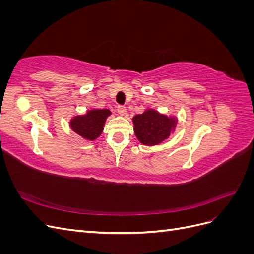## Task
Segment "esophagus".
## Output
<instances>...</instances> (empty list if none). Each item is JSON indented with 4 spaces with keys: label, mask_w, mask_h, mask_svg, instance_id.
<instances>
[{
    "label": "esophagus",
    "mask_w": 254,
    "mask_h": 254,
    "mask_svg": "<svg viewBox=\"0 0 254 254\" xmlns=\"http://www.w3.org/2000/svg\"><path fill=\"white\" fill-rule=\"evenodd\" d=\"M118 113L120 115H126L127 109L125 108V107H123V106H118Z\"/></svg>",
    "instance_id": "esophagus-1"
}]
</instances>
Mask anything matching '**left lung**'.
<instances>
[{
    "label": "left lung",
    "instance_id": "obj_1",
    "mask_svg": "<svg viewBox=\"0 0 254 254\" xmlns=\"http://www.w3.org/2000/svg\"><path fill=\"white\" fill-rule=\"evenodd\" d=\"M134 133L143 145L153 146L166 140L177 125L175 117H167L153 109H147L132 119Z\"/></svg>",
    "mask_w": 254,
    "mask_h": 254
}]
</instances>
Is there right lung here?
<instances>
[{"instance_id":"add662e5","label":"right lung","mask_w":254,"mask_h":254,"mask_svg":"<svg viewBox=\"0 0 254 254\" xmlns=\"http://www.w3.org/2000/svg\"><path fill=\"white\" fill-rule=\"evenodd\" d=\"M111 114L108 109H92L86 114L74 117L70 126L73 131L88 141H94L102 134L107 118Z\"/></svg>"}]
</instances>
